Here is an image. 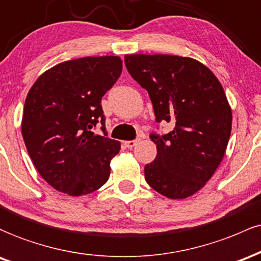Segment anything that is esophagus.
<instances>
[{"label":"esophagus","instance_id":"esophagus-1","mask_svg":"<svg viewBox=\"0 0 261 261\" xmlns=\"http://www.w3.org/2000/svg\"><path fill=\"white\" fill-rule=\"evenodd\" d=\"M139 139H134V140H127V142H124V145L127 146V148H133L134 145L138 144Z\"/></svg>","mask_w":261,"mask_h":261}]
</instances>
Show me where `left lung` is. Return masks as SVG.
<instances>
[{"label":"left lung","mask_w":261,"mask_h":261,"mask_svg":"<svg viewBox=\"0 0 261 261\" xmlns=\"http://www.w3.org/2000/svg\"><path fill=\"white\" fill-rule=\"evenodd\" d=\"M128 72L149 93L155 121L171 123L166 134H150L156 158L145 181L169 198L196 194L223 159L232 130V110L215 74L192 58L125 55Z\"/></svg>","instance_id":"obj_1"}]
</instances>
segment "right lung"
<instances>
[{"instance_id":"1","label":"right lung","mask_w":261,"mask_h":261,"mask_svg":"<svg viewBox=\"0 0 261 261\" xmlns=\"http://www.w3.org/2000/svg\"><path fill=\"white\" fill-rule=\"evenodd\" d=\"M121 74V58H80L53 66L29 90L22 136L38 172L58 191L91 194L110 177L121 144L106 137L101 99ZM97 124L103 136L93 133Z\"/></svg>"}]
</instances>
